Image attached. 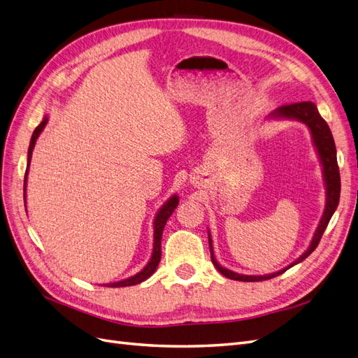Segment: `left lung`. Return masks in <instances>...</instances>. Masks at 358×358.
Listing matches in <instances>:
<instances>
[{"instance_id": "obj_1", "label": "left lung", "mask_w": 358, "mask_h": 358, "mask_svg": "<svg viewBox=\"0 0 358 358\" xmlns=\"http://www.w3.org/2000/svg\"><path fill=\"white\" fill-rule=\"evenodd\" d=\"M267 119H272V121L291 119V121H299L308 127L309 133H310V138H312V145H313V148H315V152L318 155L320 164H321L322 180H324V187H326V204H324L321 220L318 222L315 233H313V236H312V241H310L306 251L303 252L297 259H294L291 264H288L287 267L280 268V270H278V272H273V273H267V275H242V273L233 272V270L227 268V267H222L215 258L213 245H212V234L208 230L210 258H212L213 266L225 278L233 279V280H242V282H258V280L272 279L278 275H282L289 267L296 266V264L301 263L305 258H308L318 246L321 236H322L324 230H326L329 221L331 220L336 208H338L339 197H341V175H339V167H338V158H336V145H334L330 128H329L327 122L322 119V116L320 115L317 106L310 101H301V103L282 106V107H278L276 110L270 113L267 116Z\"/></svg>"}]
</instances>
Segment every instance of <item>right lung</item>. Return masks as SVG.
<instances>
[{
    "label": "right lung",
    "instance_id": "1",
    "mask_svg": "<svg viewBox=\"0 0 358 358\" xmlns=\"http://www.w3.org/2000/svg\"><path fill=\"white\" fill-rule=\"evenodd\" d=\"M49 121V116L43 117V121L40 122V125L34 129V133L31 136V142H29V148H28V158H27V171H25V180H24V200L27 204V180H28V170H29V164H31V157H32V150H34L36 142L38 136L41 134L43 129H45L46 124ZM179 204V197L178 194H173V196L161 206L159 210L157 212L155 218H154V246H152V254H150V258L148 264L137 272L136 275L116 280V282H110V284H103V287H112V288H121V287H131V285H137L140 282H143L148 278H150L154 275V272L157 270L159 259H161V237H162V230H164L167 220L171 216V213L175 212V209L178 208ZM27 208V206H25Z\"/></svg>",
    "mask_w": 358,
    "mask_h": 358
}]
</instances>
